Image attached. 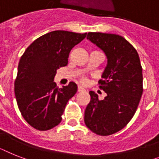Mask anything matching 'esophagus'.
<instances>
[{
    "mask_svg": "<svg viewBox=\"0 0 159 159\" xmlns=\"http://www.w3.org/2000/svg\"><path fill=\"white\" fill-rule=\"evenodd\" d=\"M77 91H78V92H83V91H86V90H85V89H84L82 86H78V87H77Z\"/></svg>",
    "mask_w": 159,
    "mask_h": 159,
    "instance_id": "esophagus-1",
    "label": "esophagus"
}]
</instances>
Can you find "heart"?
Returning <instances> with one entry per match:
<instances>
[{"label":"heart","instance_id":"1","mask_svg":"<svg viewBox=\"0 0 159 159\" xmlns=\"http://www.w3.org/2000/svg\"><path fill=\"white\" fill-rule=\"evenodd\" d=\"M81 82H83V83H85V82H86V77H82V79H81Z\"/></svg>","mask_w":159,"mask_h":159}]
</instances>
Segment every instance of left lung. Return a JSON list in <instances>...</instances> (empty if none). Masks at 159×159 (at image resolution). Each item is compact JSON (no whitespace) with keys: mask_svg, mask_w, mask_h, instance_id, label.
<instances>
[{"mask_svg":"<svg viewBox=\"0 0 159 159\" xmlns=\"http://www.w3.org/2000/svg\"><path fill=\"white\" fill-rule=\"evenodd\" d=\"M87 39L105 52L107 65L98 81L107 94L104 99L90 91L85 111L86 127L100 136L117 133L132 120L143 92L142 68L137 50L124 37L89 32Z\"/></svg>","mask_w":159,"mask_h":159,"instance_id":"1","label":"left lung"}]
</instances>
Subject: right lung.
<instances>
[{"label":"right lung","mask_w":159,"mask_h":159,"mask_svg":"<svg viewBox=\"0 0 159 159\" xmlns=\"http://www.w3.org/2000/svg\"><path fill=\"white\" fill-rule=\"evenodd\" d=\"M86 36L66 30L49 32L35 39L21 57L14 93L20 112L31 127L46 131L61 123L77 86L70 82L57 87L54 77L57 69L68 65L72 48Z\"/></svg>","instance_id":"right-lung-1"}]
</instances>
